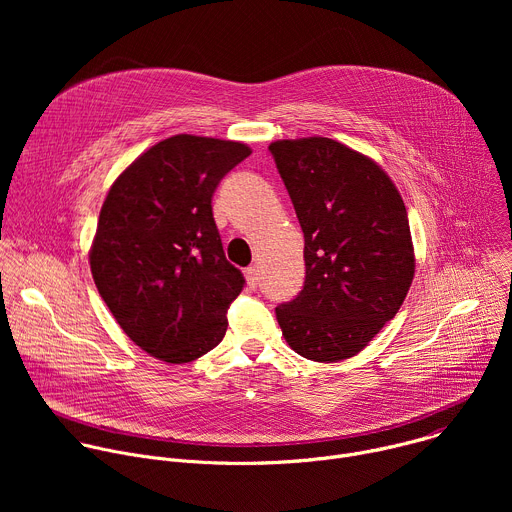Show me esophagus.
<instances>
[{
  "instance_id": "1",
  "label": "esophagus",
  "mask_w": 512,
  "mask_h": 512,
  "mask_svg": "<svg viewBox=\"0 0 512 512\" xmlns=\"http://www.w3.org/2000/svg\"><path fill=\"white\" fill-rule=\"evenodd\" d=\"M245 279H247V283L251 285V287H257V283H259V269L253 265V267H247L245 269Z\"/></svg>"
}]
</instances>
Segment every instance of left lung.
Masks as SVG:
<instances>
[{
  "mask_svg": "<svg viewBox=\"0 0 512 512\" xmlns=\"http://www.w3.org/2000/svg\"><path fill=\"white\" fill-rule=\"evenodd\" d=\"M304 231V289L275 308L287 344L308 360L358 354L399 312L415 273L409 218L371 158L328 137L269 145Z\"/></svg>",
  "mask_w": 512,
  "mask_h": 512,
  "instance_id": "1",
  "label": "left lung"
}]
</instances>
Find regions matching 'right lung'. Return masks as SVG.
Returning <instances> with one entry per match:
<instances>
[{"instance_id": "right-lung-1", "label": "right lung", "mask_w": 512, "mask_h": 512, "mask_svg": "<svg viewBox=\"0 0 512 512\" xmlns=\"http://www.w3.org/2000/svg\"><path fill=\"white\" fill-rule=\"evenodd\" d=\"M247 156L239 141L174 135L141 154L103 202L95 285L123 332L160 360H196L225 338L245 277L225 257L212 194Z\"/></svg>"}]
</instances>
